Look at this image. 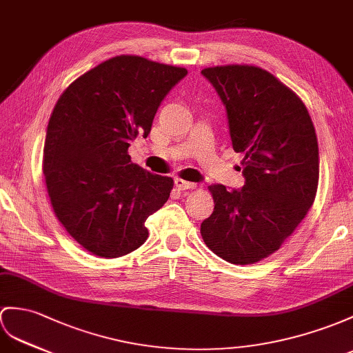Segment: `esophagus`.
Instances as JSON below:
<instances>
[{"mask_svg":"<svg viewBox=\"0 0 353 353\" xmlns=\"http://www.w3.org/2000/svg\"><path fill=\"white\" fill-rule=\"evenodd\" d=\"M175 185H176V188H179V190H192V188H196L194 183H188V181H184V179H179V178L175 179Z\"/></svg>","mask_w":353,"mask_h":353,"instance_id":"34e87169","label":"esophagus"}]
</instances>
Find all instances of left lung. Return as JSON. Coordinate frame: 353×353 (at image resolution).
Returning <instances> with one entry per match:
<instances>
[{
	"label": "left lung",
	"mask_w": 353,
	"mask_h": 353,
	"mask_svg": "<svg viewBox=\"0 0 353 353\" xmlns=\"http://www.w3.org/2000/svg\"><path fill=\"white\" fill-rule=\"evenodd\" d=\"M226 109L232 147L243 152V188L214 184V211L201 225L208 248L235 265L259 262L305 217L319 183V148L304 103L254 65L201 72Z\"/></svg>",
	"instance_id": "8db88e82"
}]
</instances>
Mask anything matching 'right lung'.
<instances>
[{"label":"right lung","instance_id":"obj_1","mask_svg":"<svg viewBox=\"0 0 353 353\" xmlns=\"http://www.w3.org/2000/svg\"><path fill=\"white\" fill-rule=\"evenodd\" d=\"M181 67L121 55L68 85L50 115L43 174L55 216L74 241L119 257L148 238L145 221L169 199L174 179L132 163L161 101L185 77Z\"/></svg>","mask_w":353,"mask_h":353}]
</instances>
